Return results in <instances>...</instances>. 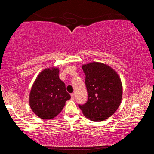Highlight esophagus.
<instances>
[{
	"instance_id": "obj_1",
	"label": "esophagus",
	"mask_w": 154,
	"mask_h": 154,
	"mask_svg": "<svg viewBox=\"0 0 154 154\" xmlns=\"http://www.w3.org/2000/svg\"><path fill=\"white\" fill-rule=\"evenodd\" d=\"M71 98L72 99V100H73V99L75 98V94H74V93H72V94H71Z\"/></svg>"
}]
</instances>
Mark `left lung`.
Listing matches in <instances>:
<instances>
[{
	"label": "left lung",
	"instance_id": "8db88e82",
	"mask_svg": "<svg viewBox=\"0 0 154 154\" xmlns=\"http://www.w3.org/2000/svg\"><path fill=\"white\" fill-rule=\"evenodd\" d=\"M85 75L88 99L79 105L85 118L94 122L104 121L115 113L120 105L123 89L120 77L113 68L102 62L82 65Z\"/></svg>",
	"mask_w": 154,
	"mask_h": 154
}]
</instances>
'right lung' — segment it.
I'll return each mask as SVG.
<instances>
[{
  "instance_id": "right-lung-1",
  "label": "right lung",
  "mask_w": 154,
  "mask_h": 154,
  "mask_svg": "<svg viewBox=\"0 0 154 154\" xmlns=\"http://www.w3.org/2000/svg\"><path fill=\"white\" fill-rule=\"evenodd\" d=\"M59 69L50 67L41 71L34 82L29 105L36 116L43 119L55 118L71 98L64 83L59 78Z\"/></svg>"
}]
</instances>
